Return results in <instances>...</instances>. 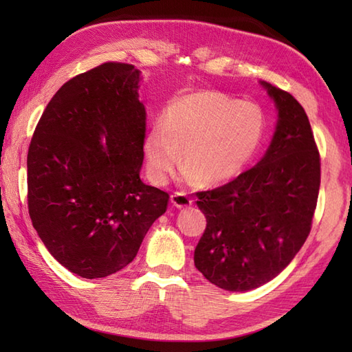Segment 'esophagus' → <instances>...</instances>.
Segmentation results:
<instances>
[{
	"instance_id": "esophagus-1",
	"label": "esophagus",
	"mask_w": 352,
	"mask_h": 352,
	"mask_svg": "<svg viewBox=\"0 0 352 352\" xmlns=\"http://www.w3.org/2000/svg\"><path fill=\"white\" fill-rule=\"evenodd\" d=\"M170 203L174 204L177 208H183L192 204V198L186 195L183 192H175L174 195L170 197Z\"/></svg>"
}]
</instances>
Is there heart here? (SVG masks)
I'll use <instances>...</instances> for the list:
<instances>
[{
    "instance_id": "obj_1",
    "label": "heart",
    "mask_w": 352,
    "mask_h": 352,
    "mask_svg": "<svg viewBox=\"0 0 352 352\" xmlns=\"http://www.w3.org/2000/svg\"><path fill=\"white\" fill-rule=\"evenodd\" d=\"M267 116L258 104L199 91L170 100L145 136L148 170L163 183L180 164L199 184H219L237 177L265 144Z\"/></svg>"
}]
</instances>
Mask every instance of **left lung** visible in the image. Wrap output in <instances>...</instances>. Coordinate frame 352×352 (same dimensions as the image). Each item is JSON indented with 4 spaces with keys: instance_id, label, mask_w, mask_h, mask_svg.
Returning <instances> with one entry per match:
<instances>
[{
    "instance_id": "1",
    "label": "left lung",
    "mask_w": 352,
    "mask_h": 352,
    "mask_svg": "<svg viewBox=\"0 0 352 352\" xmlns=\"http://www.w3.org/2000/svg\"><path fill=\"white\" fill-rule=\"evenodd\" d=\"M261 85L278 109L267 153L230 183L197 192L207 226L193 261L230 292L260 287L290 263L310 234L319 195L320 155L307 113L289 92Z\"/></svg>"
}]
</instances>
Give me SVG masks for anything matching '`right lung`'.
Here are the masks:
<instances>
[{
	"label": "right lung",
	"instance_id": "obj_1",
	"mask_svg": "<svg viewBox=\"0 0 352 352\" xmlns=\"http://www.w3.org/2000/svg\"><path fill=\"white\" fill-rule=\"evenodd\" d=\"M140 74L107 62L58 89L27 155L33 227L58 263L102 278L136 257L169 195L140 180L146 111Z\"/></svg>",
	"mask_w": 352,
	"mask_h": 352
}]
</instances>
